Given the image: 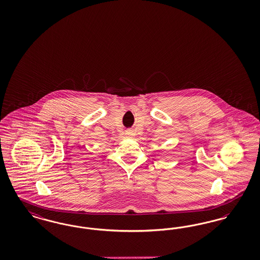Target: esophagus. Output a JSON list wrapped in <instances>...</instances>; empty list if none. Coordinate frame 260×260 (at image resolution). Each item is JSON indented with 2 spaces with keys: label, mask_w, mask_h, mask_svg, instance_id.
<instances>
[{
  "label": "esophagus",
  "mask_w": 260,
  "mask_h": 260,
  "mask_svg": "<svg viewBox=\"0 0 260 260\" xmlns=\"http://www.w3.org/2000/svg\"><path fill=\"white\" fill-rule=\"evenodd\" d=\"M125 136H126V138H134L135 133L133 131H127V132H125Z\"/></svg>",
  "instance_id": "1"
}]
</instances>
